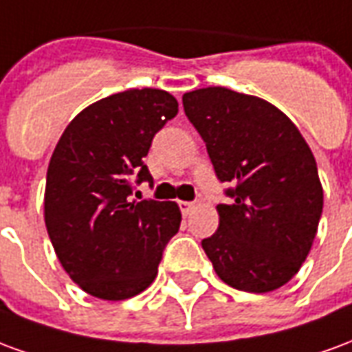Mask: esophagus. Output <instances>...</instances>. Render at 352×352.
<instances>
[{
    "instance_id": "34e87169",
    "label": "esophagus",
    "mask_w": 352,
    "mask_h": 352,
    "mask_svg": "<svg viewBox=\"0 0 352 352\" xmlns=\"http://www.w3.org/2000/svg\"><path fill=\"white\" fill-rule=\"evenodd\" d=\"M179 207H181V213L186 217V214L192 213V209H194V204H192V201H179Z\"/></svg>"
}]
</instances>
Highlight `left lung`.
<instances>
[{
	"label": "left lung",
	"mask_w": 352,
	"mask_h": 352,
	"mask_svg": "<svg viewBox=\"0 0 352 352\" xmlns=\"http://www.w3.org/2000/svg\"><path fill=\"white\" fill-rule=\"evenodd\" d=\"M184 113L206 141L230 204L217 206L219 228L201 241L226 285L272 292L300 272L317 236L322 184L317 162L283 111L224 87L183 96Z\"/></svg>",
	"instance_id": "1"
}]
</instances>
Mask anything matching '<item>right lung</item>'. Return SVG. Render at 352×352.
I'll return each mask as SVG.
<instances>
[{
    "label": "right lung",
    "mask_w": 352,
    "mask_h": 352,
    "mask_svg": "<svg viewBox=\"0 0 352 352\" xmlns=\"http://www.w3.org/2000/svg\"><path fill=\"white\" fill-rule=\"evenodd\" d=\"M177 111L166 90L131 88L82 109L58 141L45 224L60 264L87 294L118 302L143 292L179 232L175 201H130L133 181L153 184L145 156Z\"/></svg>",
    "instance_id": "right-lung-1"
}]
</instances>
